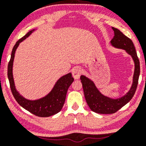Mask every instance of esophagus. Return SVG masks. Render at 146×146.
Segmentation results:
<instances>
[{
    "mask_svg": "<svg viewBox=\"0 0 146 146\" xmlns=\"http://www.w3.org/2000/svg\"><path fill=\"white\" fill-rule=\"evenodd\" d=\"M82 72V69L80 67H75V68H73V71H72V75H73V77L74 78V79L78 80L80 78Z\"/></svg>",
    "mask_w": 146,
    "mask_h": 146,
    "instance_id": "1",
    "label": "esophagus"
}]
</instances>
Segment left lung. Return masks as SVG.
<instances>
[{
	"instance_id": "1",
	"label": "left lung",
	"mask_w": 146,
	"mask_h": 146,
	"mask_svg": "<svg viewBox=\"0 0 146 146\" xmlns=\"http://www.w3.org/2000/svg\"><path fill=\"white\" fill-rule=\"evenodd\" d=\"M112 29L115 36L110 41V44L114 47L125 50L131 56L135 62V71L130 89L125 95L117 99H112L102 95L91 80L84 75H81L80 80L87 104L92 111L99 114L115 113L128 103L136 91L140 74L139 60L132 41L119 29L115 27H112Z\"/></svg>"
}]
</instances>
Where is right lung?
Returning a JSON list of instances; mask_svg holds the SVG:
<instances>
[{
    "mask_svg": "<svg viewBox=\"0 0 146 146\" xmlns=\"http://www.w3.org/2000/svg\"><path fill=\"white\" fill-rule=\"evenodd\" d=\"M34 31L35 29H33L29 31L25 36L16 42L11 51V58L8 64L7 76L11 93L16 102L25 110H28L33 115L38 117H46L57 114L62 110L66 99L68 88L71 86L72 82L74 81V79L72 77L71 73L63 75L56 82V84L54 85L49 93L38 100H27L18 93L15 86L14 77H13V64H14L15 53L20 43L28 38Z\"/></svg>",
    "mask_w": 146,
    "mask_h": 146,
    "instance_id": "obj_1",
    "label": "right lung"
}]
</instances>
